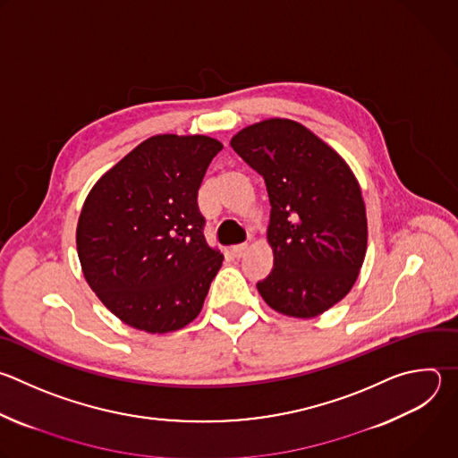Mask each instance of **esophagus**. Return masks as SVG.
<instances>
[{"label":"esophagus","instance_id":"esophagus-1","mask_svg":"<svg viewBox=\"0 0 458 458\" xmlns=\"http://www.w3.org/2000/svg\"><path fill=\"white\" fill-rule=\"evenodd\" d=\"M246 250H248V244H237V246H232V255H233L235 259H241V257L246 253Z\"/></svg>","mask_w":458,"mask_h":458}]
</instances>
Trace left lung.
I'll list each match as a JSON object with an SVG mask.
<instances>
[{"label": "left lung", "instance_id": "obj_1", "mask_svg": "<svg viewBox=\"0 0 458 458\" xmlns=\"http://www.w3.org/2000/svg\"><path fill=\"white\" fill-rule=\"evenodd\" d=\"M266 183L271 214V273L257 282L267 306L285 317L315 318L354 285L367 251L360 183L338 152L287 118L241 129L230 141Z\"/></svg>", "mask_w": 458, "mask_h": 458}]
</instances>
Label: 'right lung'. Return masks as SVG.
I'll return each instance as SVG.
<instances>
[{
	"label": "right lung",
	"instance_id": "right-lung-1",
	"mask_svg": "<svg viewBox=\"0 0 458 458\" xmlns=\"http://www.w3.org/2000/svg\"><path fill=\"white\" fill-rule=\"evenodd\" d=\"M223 143L205 134H157L89 191L77 253L89 287L123 324L165 335L189 326L223 255L203 235L198 191Z\"/></svg>",
	"mask_w": 458,
	"mask_h": 458
}]
</instances>
